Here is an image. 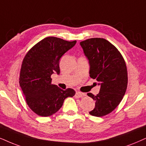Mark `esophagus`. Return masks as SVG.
<instances>
[{
	"label": "esophagus",
	"instance_id": "obj_1",
	"mask_svg": "<svg viewBox=\"0 0 146 146\" xmlns=\"http://www.w3.org/2000/svg\"><path fill=\"white\" fill-rule=\"evenodd\" d=\"M84 96H86L84 94H83V93H81V92H76V94H75V96L76 97V98H82V97H84Z\"/></svg>",
	"mask_w": 146,
	"mask_h": 146
}]
</instances>
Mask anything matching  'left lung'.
I'll return each instance as SVG.
<instances>
[{
  "instance_id": "left-lung-1",
  "label": "left lung",
  "mask_w": 146,
  "mask_h": 146,
  "mask_svg": "<svg viewBox=\"0 0 146 146\" xmlns=\"http://www.w3.org/2000/svg\"><path fill=\"white\" fill-rule=\"evenodd\" d=\"M80 45L89 60L90 76L100 86L96 96L88 93L96 101L90 114L103 117L113 111L124 96L128 83L126 63L119 50L104 38H90Z\"/></svg>"
}]
</instances>
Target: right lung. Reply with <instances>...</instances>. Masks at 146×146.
Wrapping results in <instances>:
<instances>
[{
    "instance_id": "1",
    "label": "right lung",
    "mask_w": 146,
    "mask_h": 146,
    "mask_svg": "<svg viewBox=\"0 0 146 146\" xmlns=\"http://www.w3.org/2000/svg\"><path fill=\"white\" fill-rule=\"evenodd\" d=\"M76 42L47 37L35 44L23 58L19 84L27 104L38 115H52L61 108L64 99L75 94L71 88L62 90L53 85L51 75L60 74V57Z\"/></svg>"
}]
</instances>
